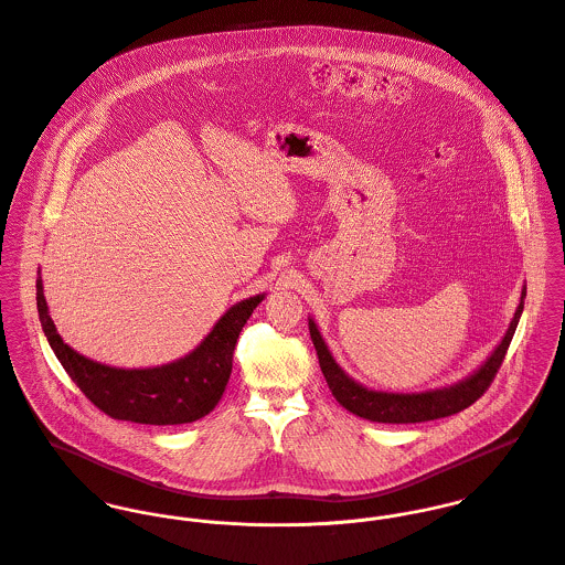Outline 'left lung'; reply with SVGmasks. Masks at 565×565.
I'll return each instance as SVG.
<instances>
[{
	"instance_id": "obj_1",
	"label": "left lung",
	"mask_w": 565,
	"mask_h": 565,
	"mask_svg": "<svg viewBox=\"0 0 565 565\" xmlns=\"http://www.w3.org/2000/svg\"><path fill=\"white\" fill-rule=\"evenodd\" d=\"M524 298H526V287H522L520 305L513 313V320L509 323L502 341L493 348V352L487 356L483 365L475 370L470 376L463 381L439 387V390H428V392H417V394H394V392H376L367 390L354 379H350L341 365L334 361L332 352L328 350L323 341L322 332L318 323L309 318V330L313 345L318 350L320 367H322L323 379L328 383V390L337 398V403L350 413L370 419V422H381V424H415V422H428V419H439L455 415L470 404L477 403L487 387L491 385L495 372L502 365V359L507 354V348L513 339V332L520 322V316L524 311Z\"/></svg>"
}]
</instances>
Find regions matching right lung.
Wrapping results in <instances>:
<instances>
[{
    "label": "right lung",
    "mask_w": 565,
    "mask_h": 565,
    "mask_svg": "<svg viewBox=\"0 0 565 565\" xmlns=\"http://www.w3.org/2000/svg\"><path fill=\"white\" fill-rule=\"evenodd\" d=\"M263 298L265 294H258L233 305L186 356L159 367L124 370L90 361L63 341L47 311L41 271L36 278V309L43 332L82 394L113 419L154 426L195 422L222 401L239 332Z\"/></svg>",
    "instance_id": "right-lung-1"
}]
</instances>
